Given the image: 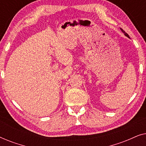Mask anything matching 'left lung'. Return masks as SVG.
Returning <instances> with one entry per match:
<instances>
[{
	"instance_id": "8db88e82",
	"label": "left lung",
	"mask_w": 146,
	"mask_h": 146,
	"mask_svg": "<svg viewBox=\"0 0 146 146\" xmlns=\"http://www.w3.org/2000/svg\"><path fill=\"white\" fill-rule=\"evenodd\" d=\"M121 29V32H122V33H124V35H125V36H126L127 37H128V38H129V35H127V34L126 33H125V32L124 31H123V29Z\"/></svg>"
}]
</instances>
